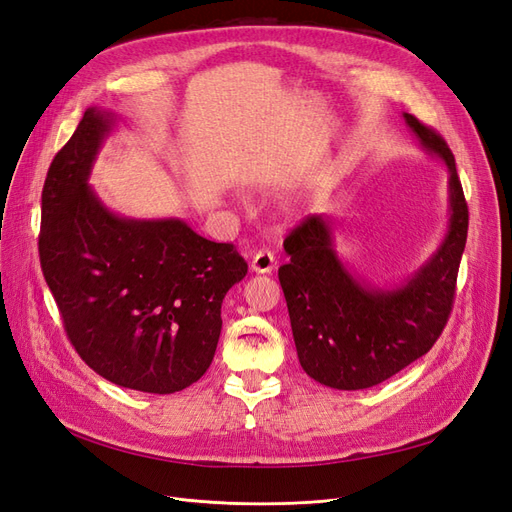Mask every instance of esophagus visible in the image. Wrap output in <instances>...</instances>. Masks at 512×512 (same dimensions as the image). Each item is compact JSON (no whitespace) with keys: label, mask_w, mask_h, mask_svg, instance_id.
<instances>
[{"label":"esophagus","mask_w":512,"mask_h":512,"mask_svg":"<svg viewBox=\"0 0 512 512\" xmlns=\"http://www.w3.org/2000/svg\"><path fill=\"white\" fill-rule=\"evenodd\" d=\"M252 271L254 273H271L275 269V256L269 250H258L252 256Z\"/></svg>","instance_id":"34e87169"}]
</instances>
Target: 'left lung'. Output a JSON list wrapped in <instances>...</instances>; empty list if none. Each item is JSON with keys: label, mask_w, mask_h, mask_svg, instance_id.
Returning <instances> with one entry per match:
<instances>
[{"label": "left lung", "mask_w": 512, "mask_h": 512, "mask_svg": "<svg viewBox=\"0 0 512 512\" xmlns=\"http://www.w3.org/2000/svg\"><path fill=\"white\" fill-rule=\"evenodd\" d=\"M421 147L448 170L446 235L425 265L391 288L354 277L335 252L333 220L309 215L284 241L280 267L294 346L309 378L359 391L395 376L438 342L451 316L457 271L468 239V205L444 138L404 113Z\"/></svg>", "instance_id": "1"}]
</instances>
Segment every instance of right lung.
<instances>
[{
  "instance_id": "right-lung-1",
  "label": "right lung",
  "mask_w": 512,
  "mask_h": 512,
  "mask_svg": "<svg viewBox=\"0 0 512 512\" xmlns=\"http://www.w3.org/2000/svg\"><path fill=\"white\" fill-rule=\"evenodd\" d=\"M115 113L91 106L42 188L40 265L81 359L123 389L168 395L209 369L222 301L247 262L177 218L108 209L89 175Z\"/></svg>"
}]
</instances>
